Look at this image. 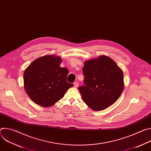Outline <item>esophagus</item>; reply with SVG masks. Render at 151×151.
I'll return each instance as SVG.
<instances>
[{"instance_id":"34e87169","label":"esophagus","mask_w":151,"mask_h":151,"mask_svg":"<svg viewBox=\"0 0 151 151\" xmlns=\"http://www.w3.org/2000/svg\"><path fill=\"white\" fill-rule=\"evenodd\" d=\"M73 85H74V87H75V88H76V87H78L79 83H78V82H74V83H73Z\"/></svg>"}]
</instances>
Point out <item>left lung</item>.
Listing matches in <instances>:
<instances>
[{"label": "left lung", "mask_w": 151, "mask_h": 151, "mask_svg": "<svg viewBox=\"0 0 151 151\" xmlns=\"http://www.w3.org/2000/svg\"><path fill=\"white\" fill-rule=\"evenodd\" d=\"M82 69L84 86L79 91L84 103L95 111L113 104L124 88V75L116 63L106 55L85 61Z\"/></svg>", "instance_id": "obj_1"}]
</instances>
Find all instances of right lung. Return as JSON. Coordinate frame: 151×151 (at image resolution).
<instances>
[{"label":"right lung","mask_w":151,"mask_h":151,"mask_svg":"<svg viewBox=\"0 0 151 151\" xmlns=\"http://www.w3.org/2000/svg\"><path fill=\"white\" fill-rule=\"evenodd\" d=\"M62 59L53 54L35 60L24 73V87L37 104L50 107L61 99L73 85L66 81L69 70L60 66Z\"/></svg>","instance_id":"1"}]
</instances>
